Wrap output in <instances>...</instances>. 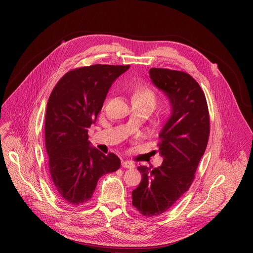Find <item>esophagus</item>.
Masks as SVG:
<instances>
[{
    "label": "esophagus",
    "mask_w": 253,
    "mask_h": 253,
    "mask_svg": "<svg viewBox=\"0 0 253 253\" xmlns=\"http://www.w3.org/2000/svg\"><path fill=\"white\" fill-rule=\"evenodd\" d=\"M122 166H123L124 168H128V169H132V168H134V167H135V165H134L132 162L127 161V160L122 161Z\"/></svg>",
    "instance_id": "esophagus-1"
}]
</instances>
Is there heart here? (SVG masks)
Wrapping results in <instances>:
<instances>
[{
  "mask_svg": "<svg viewBox=\"0 0 253 253\" xmlns=\"http://www.w3.org/2000/svg\"><path fill=\"white\" fill-rule=\"evenodd\" d=\"M131 98L133 104L147 107L150 111L153 109L157 101L156 93L148 85H137L132 90Z\"/></svg>",
  "mask_w": 253,
  "mask_h": 253,
  "instance_id": "obj_1",
  "label": "heart"
}]
</instances>
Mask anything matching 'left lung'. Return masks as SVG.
<instances>
[{"instance_id": "1", "label": "left lung", "mask_w": 253, "mask_h": 253, "mask_svg": "<svg viewBox=\"0 0 253 253\" xmlns=\"http://www.w3.org/2000/svg\"><path fill=\"white\" fill-rule=\"evenodd\" d=\"M154 85L168 96L172 113L159 134L158 168L140 166L139 186L132 191V205L146 217L171 208L191 186L210 133L205 94L186 72L151 68Z\"/></svg>"}]
</instances>
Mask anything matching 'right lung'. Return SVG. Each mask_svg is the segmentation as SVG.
<instances>
[{
    "mask_svg": "<svg viewBox=\"0 0 253 253\" xmlns=\"http://www.w3.org/2000/svg\"><path fill=\"white\" fill-rule=\"evenodd\" d=\"M130 65H91L71 70L58 81L47 104L45 143L49 171L61 199L73 206L86 204L101 176L115 172L121 162L89 146L93 124L112 83Z\"/></svg>",
    "mask_w": 253,
    "mask_h": 253,
    "instance_id": "right-lung-1",
    "label": "right lung"
}]
</instances>
